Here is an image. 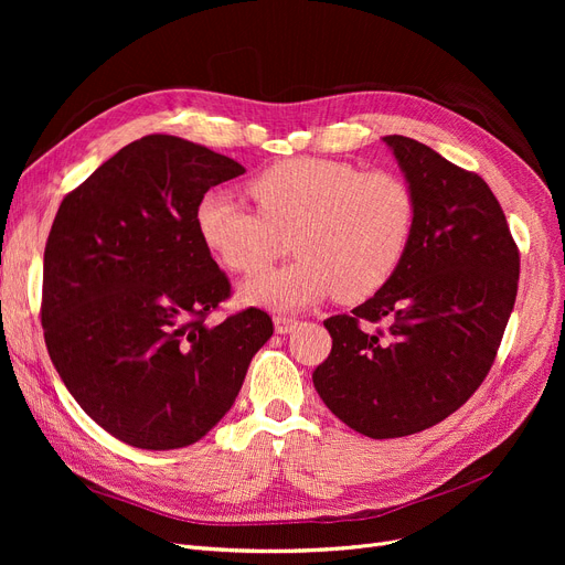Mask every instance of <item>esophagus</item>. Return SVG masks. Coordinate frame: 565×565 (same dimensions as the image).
Instances as JSON below:
<instances>
[{
	"instance_id": "1",
	"label": "esophagus",
	"mask_w": 565,
	"mask_h": 565,
	"mask_svg": "<svg viewBox=\"0 0 565 565\" xmlns=\"http://www.w3.org/2000/svg\"><path fill=\"white\" fill-rule=\"evenodd\" d=\"M300 320L295 316H275V332L277 334H290L295 328H298Z\"/></svg>"
}]
</instances>
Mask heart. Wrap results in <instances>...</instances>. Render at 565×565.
<instances>
[{
  "label": "heart",
  "mask_w": 565,
  "mask_h": 565,
  "mask_svg": "<svg viewBox=\"0 0 565 565\" xmlns=\"http://www.w3.org/2000/svg\"><path fill=\"white\" fill-rule=\"evenodd\" d=\"M258 213L224 190L194 207L203 247L233 273L256 275L273 263L281 237L298 256L281 270L241 286V300L295 311L337 292L358 302L401 267L417 224V199L392 171H362L324 158L279 160L249 181Z\"/></svg>",
  "instance_id": "heart-1"
}]
</instances>
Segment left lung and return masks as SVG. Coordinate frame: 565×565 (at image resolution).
<instances>
[{
	"label": "left lung",
	"instance_id": "left-lung-1",
	"mask_svg": "<svg viewBox=\"0 0 565 565\" xmlns=\"http://www.w3.org/2000/svg\"><path fill=\"white\" fill-rule=\"evenodd\" d=\"M382 141L417 199L412 243L373 298L324 320L332 352L313 371L322 403L373 439L422 433L481 387L520 279V252L483 178L417 139ZM362 319L388 330L362 331Z\"/></svg>",
	"mask_w": 565,
	"mask_h": 565
}]
</instances>
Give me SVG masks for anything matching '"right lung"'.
Wrapping results in <instances>:
<instances>
[{
    "label": "right lung",
    "mask_w": 565,
    "mask_h": 565,
    "mask_svg": "<svg viewBox=\"0 0 565 565\" xmlns=\"http://www.w3.org/2000/svg\"><path fill=\"white\" fill-rule=\"evenodd\" d=\"M243 173L201 143L148 135L58 205L43 256L45 345L79 407L130 447L199 441L273 337L260 309L205 322L231 284L201 243L194 207Z\"/></svg>",
    "instance_id": "obj_1"
}]
</instances>
